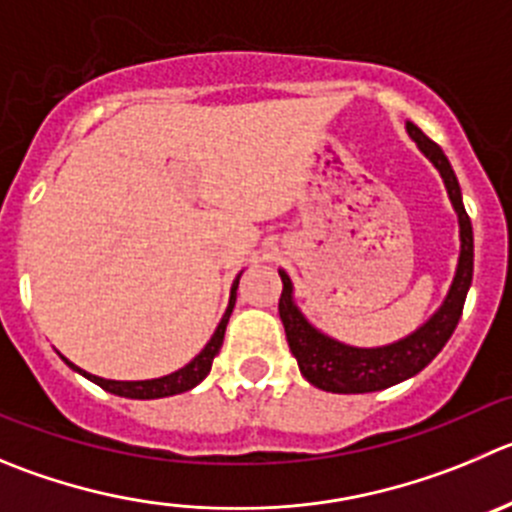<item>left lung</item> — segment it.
<instances>
[{"label":"left lung","mask_w":512,"mask_h":512,"mask_svg":"<svg viewBox=\"0 0 512 512\" xmlns=\"http://www.w3.org/2000/svg\"><path fill=\"white\" fill-rule=\"evenodd\" d=\"M407 135L417 143V148L425 153V158L440 170L445 180L447 196H450L452 208L460 223V259H457L455 279H452L450 291L440 309L412 334H407L399 342L384 344V347H349V344L337 342L329 334L319 332L296 306L294 284L289 274L279 269L284 289L279 299V316L284 321L286 342H289L291 354L299 362L301 374L306 382L324 392L337 394H364L379 392L392 384L405 382V379L420 374L455 332L460 321L462 306H465L467 289L472 284V223L462 206V193L457 175L452 170L450 160L442 153L437 143H432L415 123H407Z\"/></svg>","instance_id":"left-lung-1"}]
</instances>
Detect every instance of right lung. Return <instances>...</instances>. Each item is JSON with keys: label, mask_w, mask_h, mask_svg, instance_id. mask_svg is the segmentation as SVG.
Wrapping results in <instances>:
<instances>
[{"label": "right lung", "mask_w": 512, "mask_h": 512, "mask_svg": "<svg viewBox=\"0 0 512 512\" xmlns=\"http://www.w3.org/2000/svg\"><path fill=\"white\" fill-rule=\"evenodd\" d=\"M238 279H241V274H238L236 281H233L231 299H228V309H226V314H223L221 324L216 326V332H213L211 342H208L206 347L201 349V354H196V357H193L191 362L186 364V367H180L178 372H170V374H165V377H158V379H140V382H118V379L95 377V374H90V372H85V369L75 367V364H72L70 359L62 357V354H60V357L65 359L67 367H72V369H75V372H80L82 377H87V379H90V382H95L97 387H102V389H105V392L118 394V397H128V399H160V397H170V394L188 392V389H193V387H196V384H201L203 379L208 377V372H211L213 357H216L218 349H221L223 334H226V324H228V319H231L233 304H236Z\"/></svg>", "instance_id": "obj_1"}]
</instances>
